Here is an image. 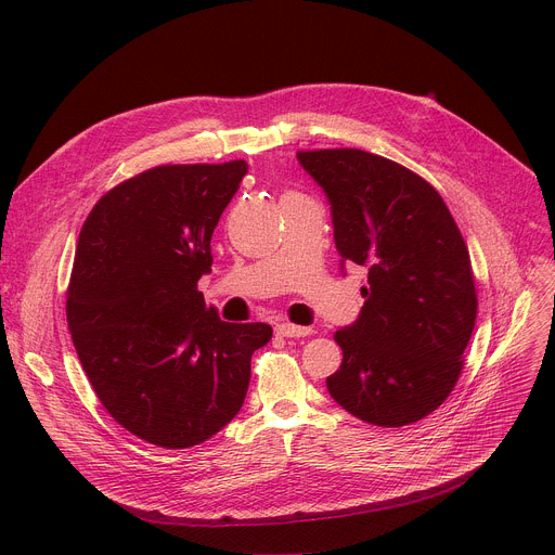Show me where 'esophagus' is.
Wrapping results in <instances>:
<instances>
[{
  "label": "esophagus",
  "mask_w": 555,
  "mask_h": 555,
  "mask_svg": "<svg viewBox=\"0 0 555 555\" xmlns=\"http://www.w3.org/2000/svg\"><path fill=\"white\" fill-rule=\"evenodd\" d=\"M276 334L283 338H305L311 334V327H298L292 323H281L276 325Z\"/></svg>",
  "instance_id": "34e87169"
}]
</instances>
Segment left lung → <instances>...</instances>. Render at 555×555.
<instances>
[{
  "instance_id": "left-lung-1",
  "label": "left lung",
  "mask_w": 555,
  "mask_h": 555,
  "mask_svg": "<svg viewBox=\"0 0 555 555\" xmlns=\"http://www.w3.org/2000/svg\"><path fill=\"white\" fill-rule=\"evenodd\" d=\"M332 204L345 263L369 270L358 321L334 334L332 398L353 417L400 428L452 392L477 321L469 253L446 202L424 178L362 149L298 151Z\"/></svg>"
}]
</instances>
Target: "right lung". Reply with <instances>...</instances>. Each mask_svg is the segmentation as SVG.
<instances>
[{"instance_id": "obj_1", "label": "right lung", "mask_w": 555, "mask_h": 555, "mask_svg": "<svg viewBox=\"0 0 555 555\" xmlns=\"http://www.w3.org/2000/svg\"><path fill=\"white\" fill-rule=\"evenodd\" d=\"M244 160L165 165L107 191L88 215L67 287V327L105 411L169 450L197 446L242 411L266 323H223L197 289L212 230Z\"/></svg>"}]
</instances>
